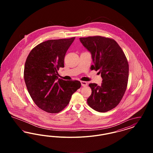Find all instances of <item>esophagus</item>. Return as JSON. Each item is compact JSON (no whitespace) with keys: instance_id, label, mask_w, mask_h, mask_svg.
Returning <instances> with one entry per match:
<instances>
[{"instance_id":"esophagus-1","label":"esophagus","mask_w":153,"mask_h":153,"mask_svg":"<svg viewBox=\"0 0 153 153\" xmlns=\"http://www.w3.org/2000/svg\"><path fill=\"white\" fill-rule=\"evenodd\" d=\"M81 85L82 87H86L88 85L87 82L86 81H81Z\"/></svg>"}]
</instances>
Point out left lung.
<instances>
[{"label": "left lung", "instance_id": "8db88e82", "mask_svg": "<svg viewBox=\"0 0 153 153\" xmlns=\"http://www.w3.org/2000/svg\"><path fill=\"white\" fill-rule=\"evenodd\" d=\"M80 42L92 54L91 69L101 74L102 85L91 83L92 94L87 99L90 107L105 112L116 107L123 97L128 79L129 67L123 50L117 42L104 36L80 38Z\"/></svg>", "mask_w": 153, "mask_h": 153}]
</instances>
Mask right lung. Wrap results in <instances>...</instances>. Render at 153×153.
Masks as SVG:
<instances>
[{"instance_id":"1","label":"right lung","mask_w":153,"mask_h":153,"mask_svg":"<svg viewBox=\"0 0 153 153\" xmlns=\"http://www.w3.org/2000/svg\"><path fill=\"white\" fill-rule=\"evenodd\" d=\"M74 39L43 42L31 51L26 59L24 79L28 92L36 105L48 113L64 109L81 87L79 81H65L57 76L59 68L64 67L66 53Z\"/></svg>"}]
</instances>
